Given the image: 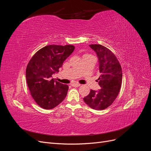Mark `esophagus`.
Returning a JSON list of instances; mask_svg holds the SVG:
<instances>
[{
	"mask_svg": "<svg viewBox=\"0 0 151 151\" xmlns=\"http://www.w3.org/2000/svg\"><path fill=\"white\" fill-rule=\"evenodd\" d=\"M72 86L73 87H79L81 86V84L79 83H72Z\"/></svg>",
	"mask_w": 151,
	"mask_h": 151,
	"instance_id": "obj_1",
	"label": "esophagus"
}]
</instances>
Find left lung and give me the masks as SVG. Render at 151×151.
<instances>
[{"instance_id":"obj_1","label":"left lung","mask_w":151,"mask_h":151,"mask_svg":"<svg viewBox=\"0 0 151 151\" xmlns=\"http://www.w3.org/2000/svg\"><path fill=\"white\" fill-rule=\"evenodd\" d=\"M98 58L99 77L97 82L101 89H91L84 98L89 107L96 110L106 109L115 101L122 83V70L119 62L111 51L101 45H90Z\"/></svg>"}]
</instances>
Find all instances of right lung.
I'll return each instance as SVG.
<instances>
[{
	"label": "right lung",
	"instance_id": "add662e5",
	"mask_svg": "<svg viewBox=\"0 0 151 151\" xmlns=\"http://www.w3.org/2000/svg\"><path fill=\"white\" fill-rule=\"evenodd\" d=\"M73 45H48L36 52L29 62L26 77L32 97L43 109L56 107L66 97L68 86L55 81L63 62L74 52Z\"/></svg>",
	"mask_w": 151,
	"mask_h": 151
}]
</instances>
